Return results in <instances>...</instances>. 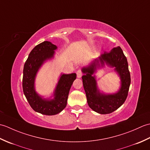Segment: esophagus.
<instances>
[{
  "instance_id": "obj_1",
  "label": "esophagus",
  "mask_w": 150,
  "mask_h": 150,
  "mask_svg": "<svg viewBox=\"0 0 150 150\" xmlns=\"http://www.w3.org/2000/svg\"><path fill=\"white\" fill-rule=\"evenodd\" d=\"M82 71L81 69H79L78 71H77V78H81L82 77Z\"/></svg>"
}]
</instances>
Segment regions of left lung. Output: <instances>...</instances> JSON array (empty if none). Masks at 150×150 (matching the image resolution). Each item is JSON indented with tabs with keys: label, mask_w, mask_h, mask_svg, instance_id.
<instances>
[{
	"label": "left lung",
	"mask_w": 150,
	"mask_h": 150,
	"mask_svg": "<svg viewBox=\"0 0 150 150\" xmlns=\"http://www.w3.org/2000/svg\"><path fill=\"white\" fill-rule=\"evenodd\" d=\"M105 64L113 67L120 77L121 87L116 93H101L97 86L94 73ZM82 72L84 73L82 79L87 102L91 110L100 114H108L124 104L128 96L131 78L127 59L120 46L113 47L110 52L102 53L88 66L83 67Z\"/></svg>",
	"instance_id": "8db88e82"
}]
</instances>
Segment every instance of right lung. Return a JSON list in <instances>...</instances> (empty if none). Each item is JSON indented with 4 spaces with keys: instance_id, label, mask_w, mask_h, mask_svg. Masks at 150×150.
Here are the masks:
<instances>
[{
    "instance_id": "right-lung-1",
    "label": "right lung",
    "mask_w": 150,
    "mask_h": 150,
    "mask_svg": "<svg viewBox=\"0 0 150 150\" xmlns=\"http://www.w3.org/2000/svg\"><path fill=\"white\" fill-rule=\"evenodd\" d=\"M57 46L49 41L38 44L31 50L24 64L22 79L24 94L32 109L46 115H54L64 109L76 73L60 75L53 92V98H45L37 93L35 87L37 72L44 62L53 59Z\"/></svg>"
}]
</instances>
